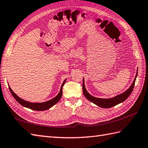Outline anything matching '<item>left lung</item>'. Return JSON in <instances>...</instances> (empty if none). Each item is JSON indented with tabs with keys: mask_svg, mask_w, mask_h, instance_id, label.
I'll return each mask as SVG.
<instances>
[{
	"mask_svg": "<svg viewBox=\"0 0 148 148\" xmlns=\"http://www.w3.org/2000/svg\"><path fill=\"white\" fill-rule=\"evenodd\" d=\"M137 75V72L136 73L134 80L132 84H131V86H130V88L127 90H126L125 91L122 92V93L121 95H116L115 97H113L111 98H99L92 97V95H91L87 91L86 89L85 88L84 79H83V82H82V91H83V94L85 96V97L89 101L99 106V107L104 108H111L116 105L121 103L123 101H124L125 99L130 95L131 92H132L134 86Z\"/></svg>",
	"mask_w": 148,
	"mask_h": 148,
	"instance_id": "left-lung-1",
	"label": "left lung"
}]
</instances>
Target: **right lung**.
Segmentation results:
<instances>
[{"label":"right lung","instance_id":"right-lung-1","mask_svg":"<svg viewBox=\"0 0 148 148\" xmlns=\"http://www.w3.org/2000/svg\"><path fill=\"white\" fill-rule=\"evenodd\" d=\"M66 79H65L64 81L62 84L61 86L60 92H58V94L56 96V97L51 99L50 100H49L45 102H42V103H32V102L27 101L25 100V99H23L21 98H19L18 95H16L14 93V92L11 90V88L9 86V89L10 91H11L12 95L13 96V97L22 106H25L26 108L33 110L43 111V110H46L49 109L51 107V106H53L54 105H56L57 103L59 101V100L62 97V87L64 85L65 82H66Z\"/></svg>","mask_w":148,"mask_h":148}]
</instances>
